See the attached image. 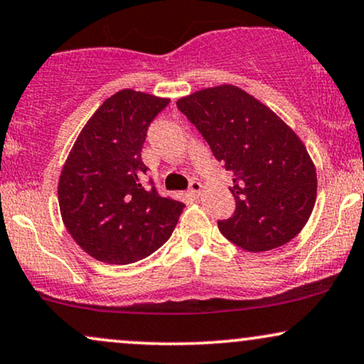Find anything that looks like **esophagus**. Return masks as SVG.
Returning <instances> with one entry per match:
<instances>
[{
  "label": "esophagus",
  "instance_id": "34e87169",
  "mask_svg": "<svg viewBox=\"0 0 364 364\" xmlns=\"http://www.w3.org/2000/svg\"><path fill=\"white\" fill-rule=\"evenodd\" d=\"M201 188H203L201 186V183L193 179V181L190 183V191H188V193L193 196V198H196V196H200V193H201Z\"/></svg>",
  "mask_w": 364,
  "mask_h": 364
}]
</instances>
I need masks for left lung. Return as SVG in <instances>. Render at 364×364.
<instances>
[{"label": "left lung", "instance_id": "left-lung-1", "mask_svg": "<svg viewBox=\"0 0 364 364\" xmlns=\"http://www.w3.org/2000/svg\"><path fill=\"white\" fill-rule=\"evenodd\" d=\"M176 105L232 176L235 212L218 222L222 234L249 252L290 242L317 196L314 161L299 135L237 86L205 87Z\"/></svg>", "mask_w": 364, "mask_h": 364}]
</instances>
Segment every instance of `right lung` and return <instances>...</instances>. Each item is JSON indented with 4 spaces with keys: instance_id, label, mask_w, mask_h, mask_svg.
<instances>
[{
    "instance_id": "right-lung-1",
    "label": "right lung",
    "mask_w": 364,
    "mask_h": 364,
    "mask_svg": "<svg viewBox=\"0 0 364 364\" xmlns=\"http://www.w3.org/2000/svg\"><path fill=\"white\" fill-rule=\"evenodd\" d=\"M168 98L120 90L82 127L57 186L60 217L82 251L108 264H130L171 237L185 205L146 190L142 146Z\"/></svg>"
}]
</instances>
